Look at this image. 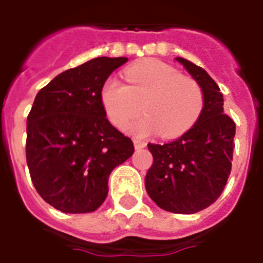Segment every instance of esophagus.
<instances>
[{"label":"esophagus","instance_id":"esophagus-1","mask_svg":"<svg viewBox=\"0 0 263 263\" xmlns=\"http://www.w3.org/2000/svg\"><path fill=\"white\" fill-rule=\"evenodd\" d=\"M134 146H135V150H142L147 146V143L142 142V140H134Z\"/></svg>","mask_w":263,"mask_h":263}]
</instances>
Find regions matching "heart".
<instances>
[{
  "label": "heart",
  "mask_w": 263,
  "mask_h": 263,
  "mask_svg": "<svg viewBox=\"0 0 263 263\" xmlns=\"http://www.w3.org/2000/svg\"><path fill=\"white\" fill-rule=\"evenodd\" d=\"M127 84L105 80L99 99L107 119L123 128L140 110L144 115L127 125V131L146 138L158 131L172 139L191 129L203 110V91L199 83L160 60L134 64L124 72Z\"/></svg>",
  "instance_id": "obj_1"
}]
</instances>
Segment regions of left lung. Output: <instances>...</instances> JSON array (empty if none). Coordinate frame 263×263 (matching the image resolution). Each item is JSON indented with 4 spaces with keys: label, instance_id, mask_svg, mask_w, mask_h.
Returning a JSON list of instances; mask_svg holds the SVG:
<instances>
[{
    "label": "left lung",
    "instance_id": "obj_1",
    "mask_svg": "<svg viewBox=\"0 0 263 263\" xmlns=\"http://www.w3.org/2000/svg\"><path fill=\"white\" fill-rule=\"evenodd\" d=\"M203 91L204 105L195 125L171 143L147 147L153 154L144 185L157 206L192 214L214 203L231 175L236 125L224 113L220 87L203 68L176 57Z\"/></svg>",
    "mask_w": 263,
    "mask_h": 263
}]
</instances>
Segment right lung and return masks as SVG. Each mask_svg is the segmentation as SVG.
Listing matches in <instances>:
<instances>
[{
    "instance_id": "obj_1",
    "label": "right lung",
    "mask_w": 263,
    "mask_h": 263,
    "mask_svg": "<svg viewBox=\"0 0 263 263\" xmlns=\"http://www.w3.org/2000/svg\"><path fill=\"white\" fill-rule=\"evenodd\" d=\"M127 57H97L64 71L35 97L27 117V165L43 200L63 213H91L106 199L111 171L134 143L106 119L99 91Z\"/></svg>"
}]
</instances>
